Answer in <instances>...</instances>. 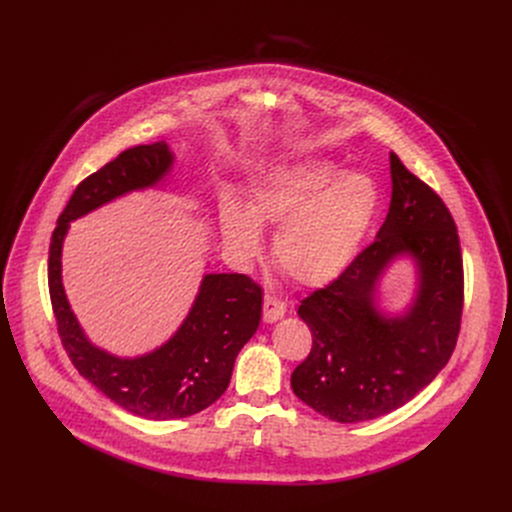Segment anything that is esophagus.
<instances>
[{"label":"esophagus","instance_id":"1","mask_svg":"<svg viewBox=\"0 0 512 512\" xmlns=\"http://www.w3.org/2000/svg\"><path fill=\"white\" fill-rule=\"evenodd\" d=\"M284 313H286L284 301L272 297V294H265V299H263V319L267 321V324H274V321H278Z\"/></svg>","mask_w":512,"mask_h":512}]
</instances>
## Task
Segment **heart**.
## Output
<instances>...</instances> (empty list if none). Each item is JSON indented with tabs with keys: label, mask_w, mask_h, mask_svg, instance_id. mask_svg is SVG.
I'll return each instance as SVG.
<instances>
[{
	"label": "heart",
	"mask_w": 512,
	"mask_h": 512,
	"mask_svg": "<svg viewBox=\"0 0 512 512\" xmlns=\"http://www.w3.org/2000/svg\"><path fill=\"white\" fill-rule=\"evenodd\" d=\"M380 209V188L363 172L338 176L324 159H297L259 174L247 207L226 199L220 232L240 263L261 257L259 226H276L274 259L299 284H324L351 263Z\"/></svg>",
	"instance_id": "obj_1"
}]
</instances>
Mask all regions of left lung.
<instances>
[{
    "label": "left lung",
    "instance_id": "obj_1",
    "mask_svg": "<svg viewBox=\"0 0 512 512\" xmlns=\"http://www.w3.org/2000/svg\"><path fill=\"white\" fill-rule=\"evenodd\" d=\"M390 174L392 201L378 236L299 305L313 346L290 386L305 405L338 423L407 405L448 363L461 332L465 278L452 215L396 153ZM398 254L418 261L420 284L412 307L386 318L374 307V286Z\"/></svg>",
    "mask_w": 512,
    "mask_h": 512
}]
</instances>
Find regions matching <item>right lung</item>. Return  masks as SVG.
I'll return each instance as SVG.
<instances>
[{
    "mask_svg": "<svg viewBox=\"0 0 512 512\" xmlns=\"http://www.w3.org/2000/svg\"><path fill=\"white\" fill-rule=\"evenodd\" d=\"M174 161L168 145H137L80 182L60 213L49 245V297L62 344L78 369L118 407L145 419H182L218 400L240 348L257 332L263 290L245 274H207L178 332L157 351L120 359L80 330L62 286V242L68 224L137 188L155 186Z\"/></svg>",
    "mask_w": 512,
    "mask_h": 512,
    "instance_id": "obj_1",
    "label": "right lung"
}]
</instances>
